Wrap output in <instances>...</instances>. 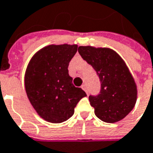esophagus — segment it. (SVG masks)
<instances>
[{
  "label": "esophagus",
  "instance_id": "esophagus-1",
  "mask_svg": "<svg viewBox=\"0 0 153 153\" xmlns=\"http://www.w3.org/2000/svg\"><path fill=\"white\" fill-rule=\"evenodd\" d=\"M82 89H83V90H84V91L86 92V94H88V93H87V88H86V86L85 85H82Z\"/></svg>",
  "mask_w": 153,
  "mask_h": 153
}]
</instances>
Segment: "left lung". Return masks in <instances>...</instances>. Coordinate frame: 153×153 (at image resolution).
Returning <instances> with one entry per match:
<instances>
[{
	"label": "left lung",
	"mask_w": 153,
	"mask_h": 153,
	"mask_svg": "<svg viewBox=\"0 0 153 153\" xmlns=\"http://www.w3.org/2000/svg\"><path fill=\"white\" fill-rule=\"evenodd\" d=\"M78 53L94 69L101 83L100 94L88 97L94 114L110 123L123 119L137 100V86L125 62L106 48L80 46Z\"/></svg>",
	"instance_id": "8db88e82"
}]
</instances>
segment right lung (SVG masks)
<instances>
[{
  "instance_id": "right-lung-1",
  "label": "right lung",
  "mask_w": 153,
  "mask_h": 153,
  "mask_svg": "<svg viewBox=\"0 0 153 153\" xmlns=\"http://www.w3.org/2000/svg\"><path fill=\"white\" fill-rule=\"evenodd\" d=\"M76 51L77 45H49L36 53L27 66V96L39 116L48 122L68 120L80 100L87 96L69 76V63Z\"/></svg>"
}]
</instances>
